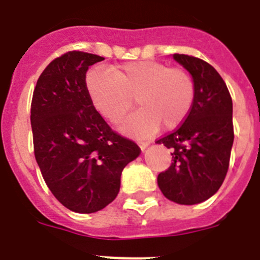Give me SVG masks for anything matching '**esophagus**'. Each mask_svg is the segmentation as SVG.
<instances>
[{
	"instance_id": "1",
	"label": "esophagus",
	"mask_w": 260,
	"mask_h": 260,
	"mask_svg": "<svg viewBox=\"0 0 260 260\" xmlns=\"http://www.w3.org/2000/svg\"><path fill=\"white\" fill-rule=\"evenodd\" d=\"M150 143L151 142H148V141H140V142H138V145H140L141 150H146V148L150 146Z\"/></svg>"
}]
</instances>
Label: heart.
<instances>
[{
	"instance_id": "heart-1",
	"label": "heart",
	"mask_w": 260,
	"mask_h": 260,
	"mask_svg": "<svg viewBox=\"0 0 260 260\" xmlns=\"http://www.w3.org/2000/svg\"><path fill=\"white\" fill-rule=\"evenodd\" d=\"M86 86L92 105L103 118L118 123L133 105L140 109L120 125L124 133L145 137L162 127L173 129L190 113L196 96L193 77L183 69L153 60H136L112 70L96 67Z\"/></svg>"
}]
</instances>
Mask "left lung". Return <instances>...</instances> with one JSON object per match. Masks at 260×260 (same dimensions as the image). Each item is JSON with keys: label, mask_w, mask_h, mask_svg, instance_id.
<instances>
[{"label": "left lung", "mask_w": 260, "mask_h": 260, "mask_svg": "<svg viewBox=\"0 0 260 260\" xmlns=\"http://www.w3.org/2000/svg\"><path fill=\"white\" fill-rule=\"evenodd\" d=\"M173 58L193 77L196 96L183 124L156 142L170 148L173 156L157 184L168 200L190 206L212 197L225 180L234 143L233 100L207 62L186 54Z\"/></svg>", "instance_id": "left-lung-1"}]
</instances>
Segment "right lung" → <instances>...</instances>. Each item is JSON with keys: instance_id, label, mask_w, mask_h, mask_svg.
Here are the masks:
<instances>
[{"instance_id": "right-lung-1", "label": "right lung", "mask_w": 260, "mask_h": 260, "mask_svg": "<svg viewBox=\"0 0 260 260\" xmlns=\"http://www.w3.org/2000/svg\"><path fill=\"white\" fill-rule=\"evenodd\" d=\"M103 59L79 50L55 58L38 79L31 100L35 160L53 196L77 213L112 203L123 169L141 153L92 105L86 72Z\"/></svg>"}]
</instances>
